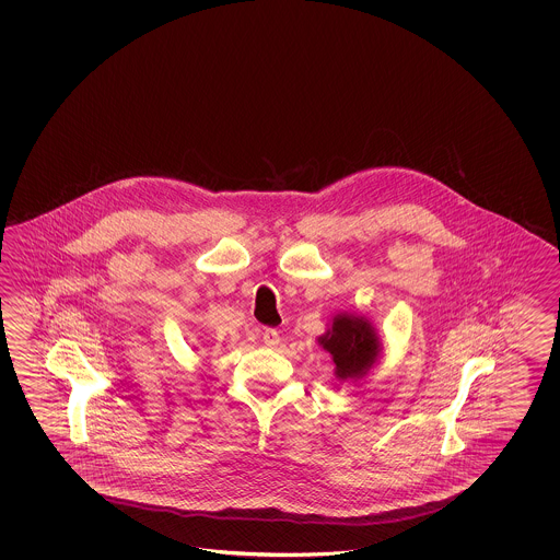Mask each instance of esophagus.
Instances as JSON below:
<instances>
[{
	"instance_id": "obj_1",
	"label": "esophagus",
	"mask_w": 560,
	"mask_h": 560,
	"mask_svg": "<svg viewBox=\"0 0 560 560\" xmlns=\"http://www.w3.org/2000/svg\"><path fill=\"white\" fill-rule=\"evenodd\" d=\"M260 340L265 341V346H271V348H273V346L279 343L281 338H279V331H277V329L265 328L260 331Z\"/></svg>"
}]
</instances>
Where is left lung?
<instances>
[{
    "instance_id": "left-lung-1",
    "label": "left lung",
    "mask_w": 560,
    "mask_h": 560,
    "mask_svg": "<svg viewBox=\"0 0 560 560\" xmlns=\"http://www.w3.org/2000/svg\"><path fill=\"white\" fill-rule=\"evenodd\" d=\"M317 341L334 358L336 376L340 381L364 378L381 355L376 329L364 315H336L331 328Z\"/></svg>"
}]
</instances>
